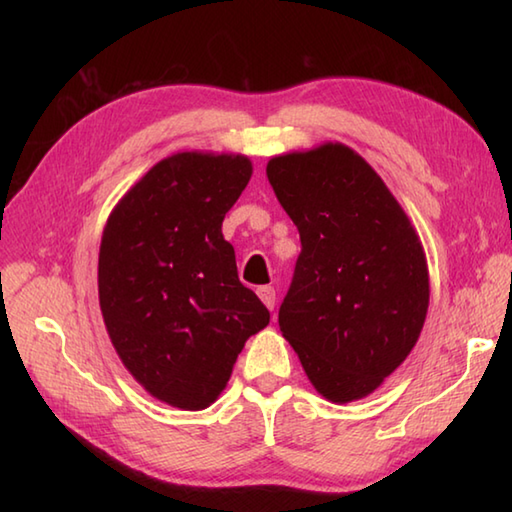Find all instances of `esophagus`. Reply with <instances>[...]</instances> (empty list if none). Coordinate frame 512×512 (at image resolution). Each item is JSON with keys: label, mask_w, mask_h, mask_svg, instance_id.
Wrapping results in <instances>:
<instances>
[{"label": "esophagus", "mask_w": 512, "mask_h": 512, "mask_svg": "<svg viewBox=\"0 0 512 512\" xmlns=\"http://www.w3.org/2000/svg\"><path fill=\"white\" fill-rule=\"evenodd\" d=\"M257 295H259V299L264 301V306H266L268 310H275V301H277L275 288H270V286H262V288L257 290Z\"/></svg>", "instance_id": "esophagus-1"}]
</instances>
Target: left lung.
<instances>
[{
  "label": "left lung",
  "mask_w": 512,
  "mask_h": 512,
  "mask_svg": "<svg viewBox=\"0 0 512 512\" xmlns=\"http://www.w3.org/2000/svg\"><path fill=\"white\" fill-rule=\"evenodd\" d=\"M301 255L279 328L330 402L372 394L416 345L429 308L420 237L378 173L341 143L270 158Z\"/></svg>",
  "instance_id": "8db88e82"
}]
</instances>
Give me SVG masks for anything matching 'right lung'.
Masks as SVG:
<instances>
[{
	"label": "right lung",
	"mask_w": 512,
	"mask_h": 512,
	"mask_svg": "<svg viewBox=\"0 0 512 512\" xmlns=\"http://www.w3.org/2000/svg\"><path fill=\"white\" fill-rule=\"evenodd\" d=\"M253 176L242 154L180 151L156 162L107 217L99 303L127 372L184 411L217 400L270 312L237 277L222 235Z\"/></svg>",
	"instance_id": "add662e5"
}]
</instances>
